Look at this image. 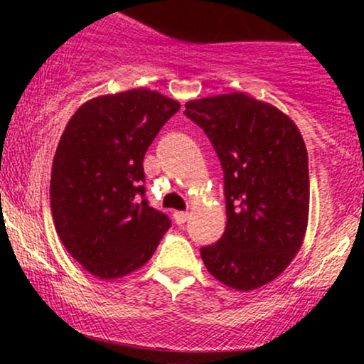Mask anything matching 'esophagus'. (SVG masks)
Masks as SVG:
<instances>
[{"mask_svg":"<svg viewBox=\"0 0 364 364\" xmlns=\"http://www.w3.org/2000/svg\"><path fill=\"white\" fill-rule=\"evenodd\" d=\"M188 217H190V214H188V212H181V210H178V212H174V220H176V224H185L186 220H188Z\"/></svg>","mask_w":364,"mask_h":364,"instance_id":"esophagus-1","label":"esophagus"}]
</instances>
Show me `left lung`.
<instances>
[{
    "label": "left lung",
    "instance_id": "obj_1",
    "mask_svg": "<svg viewBox=\"0 0 364 364\" xmlns=\"http://www.w3.org/2000/svg\"><path fill=\"white\" fill-rule=\"evenodd\" d=\"M224 171L228 224L200 248L207 270L237 291L279 277L303 245L310 207L306 145L282 111L243 92L185 104Z\"/></svg>",
    "mask_w": 364,
    "mask_h": 364
}]
</instances>
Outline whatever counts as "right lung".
Wrapping results in <instances>:
<instances>
[{
  "label": "right lung",
  "mask_w": 364,
  "mask_h": 364,
  "mask_svg": "<svg viewBox=\"0 0 364 364\" xmlns=\"http://www.w3.org/2000/svg\"><path fill=\"white\" fill-rule=\"evenodd\" d=\"M179 107L149 89L101 95L78 107L63 132L49 188L54 228L95 277L140 269L171 228L145 198L144 157Z\"/></svg>",
  "instance_id": "obj_1"
}]
</instances>
